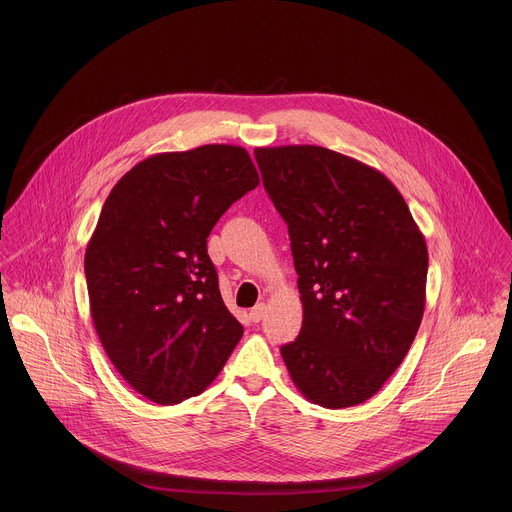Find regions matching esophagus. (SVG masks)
Here are the masks:
<instances>
[{
  "label": "esophagus",
  "mask_w": 512,
  "mask_h": 512,
  "mask_svg": "<svg viewBox=\"0 0 512 512\" xmlns=\"http://www.w3.org/2000/svg\"><path fill=\"white\" fill-rule=\"evenodd\" d=\"M264 315H266V303H258V305L250 311V319H252L254 323L262 321V319H264Z\"/></svg>",
  "instance_id": "34e87169"
}]
</instances>
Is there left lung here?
Here are the masks:
<instances>
[{"instance_id":"1","label":"left lung","mask_w":512,"mask_h":512,"mask_svg":"<svg viewBox=\"0 0 512 512\" xmlns=\"http://www.w3.org/2000/svg\"><path fill=\"white\" fill-rule=\"evenodd\" d=\"M288 222L303 323L282 357L313 404L374 396L408 355L426 305L428 246L378 169L319 146L256 147Z\"/></svg>"}]
</instances>
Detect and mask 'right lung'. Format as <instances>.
Returning <instances> with one entry per match:
<instances>
[{
  "label": "right lung",
  "mask_w": 512,
  "mask_h": 512,
  "mask_svg": "<svg viewBox=\"0 0 512 512\" xmlns=\"http://www.w3.org/2000/svg\"><path fill=\"white\" fill-rule=\"evenodd\" d=\"M244 147L149 155L110 191L84 254L90 315L124 380L179 404L222 370L244 329L226 309L207 238L256 189Z\"/></svg>",
  "instance_id": "add662e5"
}]
</instances>
